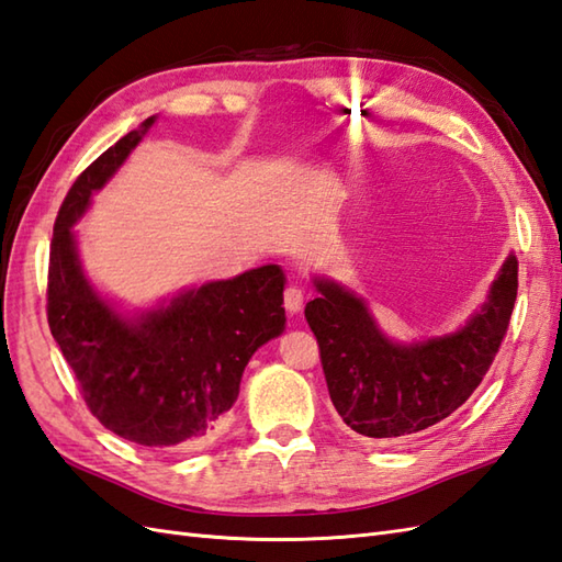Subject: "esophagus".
I'll return each mask as SVG.
<instances>
[{
    "instance_id": "34e87169",
    "label": "esophagus",
    "mask_w": 562,
    "mask_h": 562,
    "mask_svg": "<svg viewBox=\"0 0 562 562\" xmlns=\"http://www.w3.org/2000/svg\"><path fill=\"white\" fill-rule=\"evenodd\" d=\"M302 306H304V292L299 290L296 284H290L284 290V308L290 313H299L302 311Z\"/></svg>"
}]
</instances>
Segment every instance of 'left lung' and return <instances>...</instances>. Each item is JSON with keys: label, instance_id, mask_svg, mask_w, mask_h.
<instances>
[{"label": "left lung", "instance_id": "1", "mask_svg": "<svg viewBox=\"0 0 562 562\" xmlns=\"http://www.w3.org/2000/svg\"><path fill=\"white\" fill-rule=\"evenodd\" d=\"M313 286L318 296L304 313L337 414L363 438L397 440L446 419L484 381L513 316L517 258H505L462 328L412 342L390 340L367 299L340 282L313 278Z\"/></svg>", "mask_w": 562, "mask_h": 562}]
</instances>
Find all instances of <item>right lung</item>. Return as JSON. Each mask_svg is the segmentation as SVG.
<instances>
[{
	"mask_svg": "<svg viewBox=\"0 0 562 562\" xmlns=\"http://www.w3.org/2000/svg\"><path fill=\"white\" fill-rule=\"evenodd\" d=\"M148 116L74 181L49 246L47 323L95 419L153 450H195L217 436L246 363L284 330V272L260 266L146 311H120L78 258L74 225L150 132Z\"/></svg>",
	"mask_w": 562,
	"mask_h": 562,
	"instance_id": "right-lung-1",
	"label": "right lung"
}]
</instances>
